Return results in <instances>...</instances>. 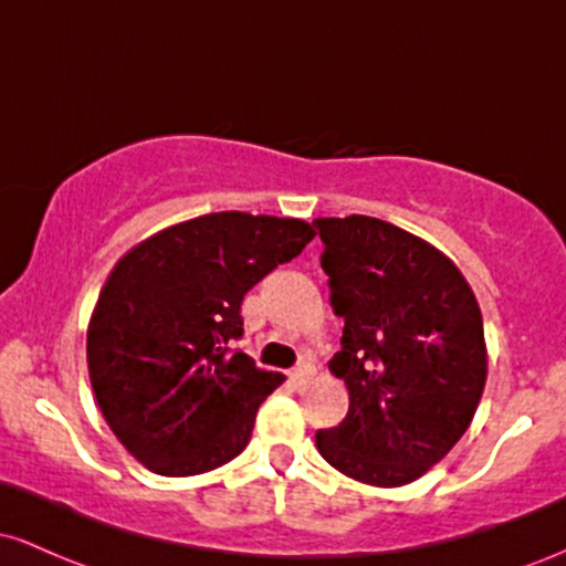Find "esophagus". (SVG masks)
Masks as SVG:
<instances>
[{
  "label": "esophagus",
  "instance_id": "esophagus-1",
  "mask_svg": "<svg viewBox=\"0 0 566 566\" xmlns=\"http://www.w3.org/2000/svg\"><path fill=\"white\" fill-rule=\"evenodd\" d=\"M311 375H314V367H311V365H301V367H295V369H292V373H290V382H292V386H295V388H303L305 382L311 380Z\"/></svg>",
  "mask_w": 566,
  "mask_h": 566
}]
</instances>
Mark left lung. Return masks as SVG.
I'll list each match as a JSON object with an SVG mask.
<instances>
[{
	"instance_id": "left-lung-1",
	"label": "left lung",
	"mask_w": 566,
	"mask_h": 566,
	"mask_svg": "<svg viewBox=\"0 0 566 566\" xmlns=\"http://www.w3.org/2000/svg\"><path fill=\"white\" fill-rule=\"evenodd\" d=\"M329 305L346 319L329 361L348 415L316 433L333 469L401 486L437 465L469 431L486 382L482 311L444 252L367 216L316 218Z\"/></svg>"
}]
</instances>
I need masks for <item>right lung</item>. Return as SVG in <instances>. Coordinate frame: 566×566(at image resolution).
<instances>
[{"label":"right lung","instance_id":"add662e5","mask_svg":"<svg viewBox=\"0 0 566 566\" xmlns=\"http://www.w3.org/2000/svg\"><path fill=\"white\" fill-rule=\"evenodd\" d=\"M316 237L301 218L210 212L129 247L87 324L93 394L114 437L159 476L229 463L282 373L229 343L252 284Z\"/></svg>","mask_w":566,"mask_h":566}]
</instances>
